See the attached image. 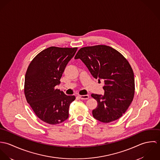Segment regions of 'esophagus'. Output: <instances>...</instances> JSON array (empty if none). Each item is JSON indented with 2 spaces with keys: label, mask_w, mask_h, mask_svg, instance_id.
<instances>
[{
  "label": "esophagus",
  "mask_w": 160,
  "mask_h": 160,
  "mask_svg": "<svg viewBox=\"0 0 160 160\" xmlns=\"http://www.w3.org/2000/svg\"><path fill=\"white\" fill-rule=\"evenodd\" d=\"M79 98L82 100H87L89 98V95H79Z\"/></svg>",
  "instance_id": "esophagus-1"
}]
</instances>
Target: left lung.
Masks as SVG:
<instances>
[{"instance_id":"1","label":"left lung","mask_w":160,"mask_h":160,"mask_svg":"<svg viewBox=\"0 0 160 160\" xmlns=\"http://www.w3.org/2000/svg\"><path fill=\"white\" fill-rule=\"evenodd\" d=\"M74 58L81 59L98 81L104 80V95H91L98 104L92 110L93 118L107 123L121 118L134 95V72L128 60L113 48L104 45L82 47Z\"/></svg>"}]
</instances>
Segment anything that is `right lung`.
I'll list each match as a JSON object with an SVG mask.
<instances>
[{"label": "right lung", "instance_id": "right-lung-1", "mask_svg": "<svg viewBox=\"0 0 160 160\" xmlns=\"http://www.w3.org/2000/svg\"><path fill=\"white\" fill-rule=\"evenodd\" d=\"M78 48L50 47L38 53L27 69L24 95L34 113L50 124H60L68 119L70 103L74 95H67L55 86Z\"/></svg>", "mask_w": 160, "mask_h": 160}]
</instances>
